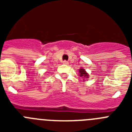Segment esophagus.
<instances>
[{"label": "esophagus", "instance_id": "obj_1", "mask_svg": "<svg viewBox=\"0 0 132 132\" xmlns=\"http://www.w3.org/2000/svg\"><path fill=\"white\" fill-rule=\"evenodd\" d=\"M63 63L64 64V65H68L69 64V62L68 61H63Z\"/></svg>", "mask_w": 132, "mask_h": 132}]
</instances>
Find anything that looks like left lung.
Instances as JSON below:
<instances>
[{
  "instance_id": "8db88e82",
  "label": "left lung",
  "mask_w": 132,
  "mask_h": 132,
  "mask_svg": "<svg viewBox=\"0 0 132 132\" xmlns=\"http://www.w3.org/2000/svg\"><path fill=\"white\" fill-rule=\"evenodd\" d=\"M79 76H80V77H82V79H88V77H89L88 73L86 72V71H85L83 68H80V69H79ZM84 80H85V79H84Z\"/></svg>"
}]
</instances>
